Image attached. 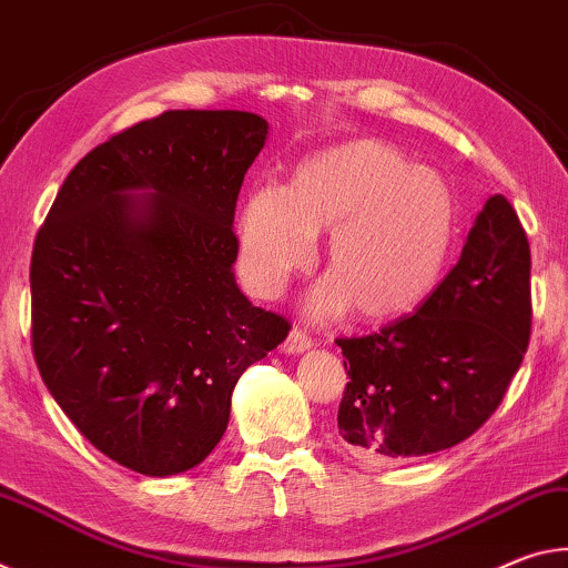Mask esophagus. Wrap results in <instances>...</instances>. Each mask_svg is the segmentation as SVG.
I'll return each mask as SVG.
<instances>
[{"label":"esophagus","instance_id":"1","mask_svg":"<svg viewBox=\"0 0 568 568\" xmlns=\"http://www.w3.org/2000/svg\"><path fill=\"white\" fill-rule=\"evenodd\" d=\"M314 345L310 334H306L304 329H292L290 337L284 339V352H290V355H300V352H306Z\"/></svg>","mask_w":568,"mask_h":568}]
</instances>
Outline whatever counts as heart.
Masks as SVG:
<instances>
[{
    "mask_svg": "<svg viewBox=\"0 0 568 568\" xmlns=\"http://www.w3.org/2000/svg\"><path fill=\"white\" fill-rule=\"evenodd\" d=\"M329 234V276L314 314L345 310L387 320L420 304L450 246L453 196L440 175L413 169L393 145L352 141L300 165L284 191L256 189L239 223L241 266L262 296H276Z\"/></svg>",
    "mask_w": 568,
    "mask_h": 568,
    "instance_id": "obj_1",
    "label": "heart"
}]
</instances>
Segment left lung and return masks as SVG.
<instances>
[{
	"mask_svg": "<svg viewBox=\"0 0 568 568\" xmlns=\"http://www.w3.org/2000/svg\"><path fill=\"white\" fill-rule=\"evenodd\" d=\"M531 248L490 196L458 264L410 317L342 337L339 438L362 460H410L470 438L496 413L531 337Z\"/></svg>",
	"mask_w": 568,
	"mask_h": 568,
	"instance_id": "8db88e82",
	"label": "left lung"
}]
</instances>
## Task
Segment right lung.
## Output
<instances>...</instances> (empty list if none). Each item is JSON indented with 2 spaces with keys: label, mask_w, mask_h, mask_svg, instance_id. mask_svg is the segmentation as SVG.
<instances>
[{
  "label": "right lung",
  "mask_w": 568,
  "mask_h": 568,
  "mask_svg": "<svg viewBox=\"0 0 568 568\" xmlns=\"http://www.w3.org/2000/svg\"><path fill=\"white\" fill-rule=\"evenodd\" d=\"M266 133L241 110L143 120L74 165L34 239L44 385L100 453L143 476L206 460L239 377L292 329L231 268L236 199Z\"/></svg>",
  "instance_id": "obj_1"
}]
</instances>
